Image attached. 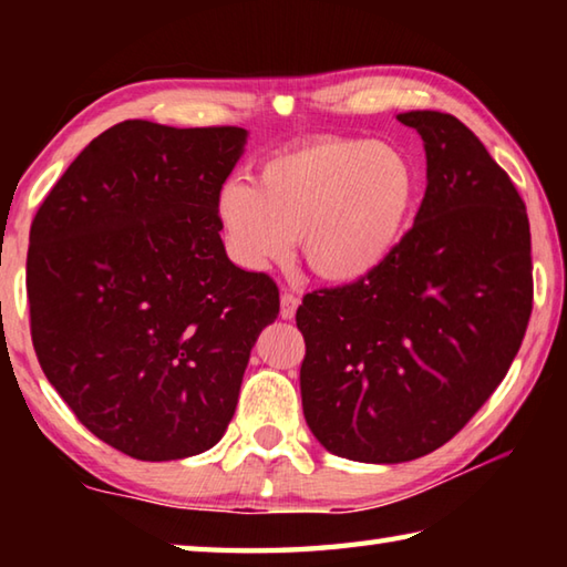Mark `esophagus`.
Instances as JSON below:
<instances>
[{
  "label": "esophagus",
  "mask_w": 567,
  "mask_h": 567,
  "mask_svg": "<svg viewBox=\"0 0 567 567\" xmlns=\"http://www.w3.org/2000/svg\"><path fill=\"white\" fill-rule=\"evenodd\" d=\"M297 305H300V297H297L295 292H282L280 295V315H282V320H292L295 318Z\"/></svg>",
  "instance_id": "1"
}]
</instances>
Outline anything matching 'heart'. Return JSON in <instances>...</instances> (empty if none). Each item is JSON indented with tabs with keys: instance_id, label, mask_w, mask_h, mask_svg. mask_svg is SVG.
Here are the masks:
<instances>
[{
	"instance_id": "obj_1",
	"label": "heart",
	"mask_w": 567,
	"mask_h": 567,
	"mask_svg": "<svg viewBox=\"0 0 567 567\" xmlns=\"http://www.w3.org/2000/svg\"><path fill=\"white\" fill-rule=\"evenodd\" d=\"M420 205V169L390 142L322 137L275 152L255 182L217 189L225 249L245 270L285 262L295 237L324 282L358 285L400 252Z\"/></svg>"
}]
</instances>
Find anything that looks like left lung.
<instances>
[{
    "label": "left lung",
    "instance_id": "obj_1",
    "mask_svg": "<svg viewBox=\"0 0 567 567\" xmlns=\"http://www.w3.org/2000/svg\"><path fill=\"white\" fill-rule=\"evenodd\" d=\"M398 120L427 187L400 252L358 285L307 292L302 412L332 455L408 463L465 427L511 370L533 310L530 223L507 172L453 114Z\"/></svg>",
    "mask_w": 567,
    "mask_h": 567
}]
</instances>
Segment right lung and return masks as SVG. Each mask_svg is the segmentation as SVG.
<instances>
[{"label": "right lung", "instance_id": "1", "mask_svg": "<svg viewBox=\"0 0 567 567\" xmlns=\"http://www.w3.org/2000/svg\"><path fill=\"white\" fill-rule=\"evenodd\" d=\"M243 127L127 120L84 147L30 229L37 360L76 420L120 453L162 463L219 443L260 332L270 275L229 262L217 189Z\"/></svg>", "mask_w": 567, "mask_h": 567}]
</instances>
